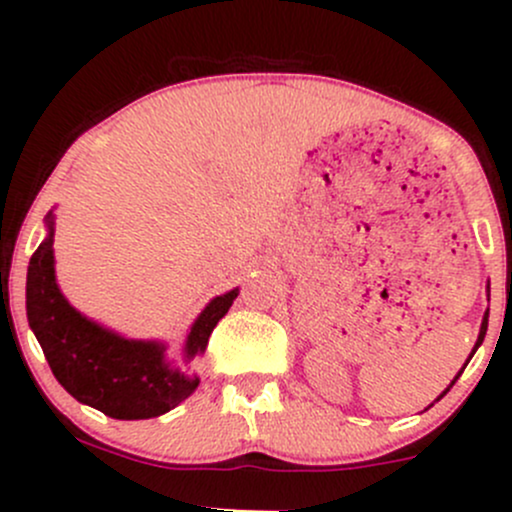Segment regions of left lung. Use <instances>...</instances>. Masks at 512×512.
Returning a JSON list of instances; mask_svg holds the SVG:
<instances>
[{"mask_svg":"<svg viewBox=\"0 0 512 512\" xmlns=\"http://www.w3.org/2000/svg\"><path fill=\"white\" fill-rule=\"evenodd\" d=\"M486 327H489V313H486L484 315V322H481V330H479V339H477V346H474V351H477L479 349V344L481 342H484V334H486ZM474 351H472V356H474ZM472 356H469V358H472ZM469 363V361H467ZM467 363H464V366H467ZM460 375H462V370H460V373H457V378H460ZM455 378V380H457ZM455 380H452V383H450V387L452 385H455ZM450 387H448V390H450ZM448 390H445V392H448ZM445 392H443V395H445ZM443 395H440V397H443Z\"/></svg>","mask_w":512,"mask_h":512,"instance_id":"1","label":"left lung"}]
</instances>
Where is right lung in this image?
Segmentation results:
<instances>
[{
  "mask_svg": "<svg viewBox=\"0 0 512 512\" xmlns=\"http://www.w3.org/2000/svg\"><path fill=\"white\" fill-rule=\"evenodd\" d=\"M48 228V238L28 264L26 310L28 325L60 385L81 404L113 419H151L178 407L197 390L199 378H187L170 368L163 361V344L122 339L76 313L55 284L52 214ZM236 296L238 289H233L204 308L187 337V358L207 349L216 322L228 313Z\"/></svg>",
  "mask_w": 512,
  "mask_h": 512,
  "instance_id": "right-lung-1",
  "label": "right lung"
}]
</instances>
